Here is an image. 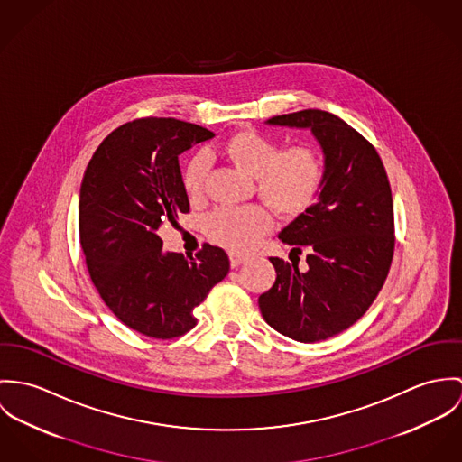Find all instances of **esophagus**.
Returning a JSON list of instances; mask_svg holds the SVG:
<instances>
[{"label": "esophagus", "mask_w": 462, "mask_h": 462, "mask_svg": "<svg viewBox=\"0 0 462 462\" xmlns=\"http://www.w3.org/2000/svg\"><path fill=\"white\" fill-rule=\"evenodd\" d=\"M230 265L232 267H237V265H241L245 260H246V255H241V254H230Z\"/></svg>", "instance_id": "1"}]
</instances>
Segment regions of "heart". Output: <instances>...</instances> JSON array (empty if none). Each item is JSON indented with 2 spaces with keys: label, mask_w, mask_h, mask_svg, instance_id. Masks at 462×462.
<instances>
[{
  "label": "heart",
  "mask_w": 462,
  "mask_h": 462,
  "mask_svg": "<svg viewBox=\"0 0 462 462\" xmlns=\"http://www.w3.org/2000/svg\"><path fill=\"white\" fill-rule=\"evenodd\" d=\"M226 155L239 170L255 177L258 197L283 216H298L313 204L322 184V161L308 145L280 149V145L254 129L239 131L223 143ZM208 155L191 157L184 168L182 184L189 199L204 193ZM273 217L258 206L219 208L207 221L210 239L232 252H250L271 232Z\"/></svg>",
  "instance_id": "heart-1"
}]
</instances>
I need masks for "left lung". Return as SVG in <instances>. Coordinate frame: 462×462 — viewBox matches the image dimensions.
Wrapping results in <instances>:
<instances>
[{"mask_svg": "<svg viewBox=\"0 0 462 462\" xmlns=\"http://www.w3.org/2000/svg\"><path fill=\"white\" fill-rule=\"evenodd\" d=\"M265 124L310 129L324 155L317 202L280 232L298 262L271 256L274 285L258 298L265 322L298 342H319L353 326L379 294L393 258V200L375 149L342 118L320 109Z\"/></svg>", "mask_w": 462, "mask_h": 462, "instance_id": "left-lung-1", "label": "left lung"}]
</instances>
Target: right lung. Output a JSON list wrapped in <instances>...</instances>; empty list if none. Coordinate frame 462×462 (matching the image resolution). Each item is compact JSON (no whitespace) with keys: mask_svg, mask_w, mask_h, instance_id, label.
<instances>
[{"mask_svg":"<svg viewBox=\"0 0 462 462\" xmlns=\"http://www.w3.org/2000/svg\"><path fill=\"white\" fill-rule=\"evenodd\" d=\"M212 136L175 118L124 124L92 155L81 182L79 241L90 278L125 326L152 338L193 329V310L230 269L217 246L186 258L164 252L157 236L189 210L179 155Z\"/></svg>","mask_w":462,"mask_h":462,"instance_id":"add662e5","label":"right lung"}]
</instances>
